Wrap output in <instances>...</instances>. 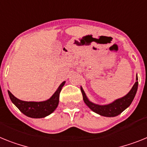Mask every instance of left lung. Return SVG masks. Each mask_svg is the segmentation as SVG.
<instances>
[{
  "mask_svg": "<svg viewBox=\"0 0 147 147\" xmlns=\"http://www.w3.org/2000/svg\"><path fill=\"white\" fill-rule=\"evenodd\" d=\"M138 76H137L136 82L134 83L132 88L131 89V90L125 95V96L116 99L112 103L105 105L95 104L93 102H90L85 94L83 88L81 87V90L82 92V95H83L84 102L89 108L92 110V111L98 113L99 115L103 116V117H113L118 116L131 104V102H132L133 99L136 95L137 90H138Z\"/></svg>",
  "mask_w": 147,
  "mask_h": 147,
  "instance_id": "left-lung-1",
  "label": "left lung"
}]
</instances>
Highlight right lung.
<instances>
[{"label": "right lung", "instance_id": "add662e5", "mask_svg": "<svg viewBox=\"0 0 147 147\" xmlns=\"http://www.w3.org/2000/svg\"><path fill=\"white\" fill-rule=\"evenodd\" d=\"M65 83L66 81H63L52 95V96L43 102H26L20 100L15 97L9 90L8 94L12 102L24 115L31 118H43L55 111L57 108L59 104L60 92Z\"/></svg>", "mask_w": 147, "mask_h": 147}]
</instances>
